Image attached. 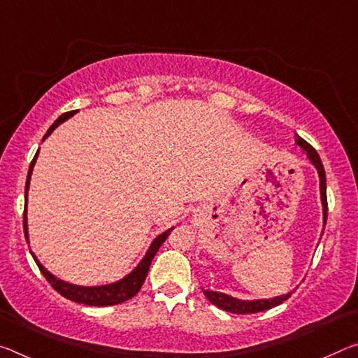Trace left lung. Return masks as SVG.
Wrapping results in <instances>:
<instances>
[{
	"label": "left lung",
	"instance_id": "1",
	"mask_svg": "<svg viewBox=\"0 0 358 358\" xmlns=\"http://www.w3.org/2000/svg\"><path fill=\"white\" fill-rule=\"evenodd\" d=\"M296 145L299 148H303V151L308 155L309 161L312 162V166L317 169V173H319L320 178V199H322V207H323V224H327V215H328V203H327V177H325V169H323V164L320 161L317 151L312 148V146L308 143V141L303 140L301 137L296 135ZM206 298L210 303L217 306V308L223 309L226 312H232V314H255V312H261V310H268L271 308H275V306L282 304L283 301H287L290 298V293L287 294H280V296H275L272 299H253V301H243V299H237L232 298L229 294L220 293V292H212V290H202Z\"/></svg>",
	"mask_w": 358,
	"mask_h": 358
}]
</instances>
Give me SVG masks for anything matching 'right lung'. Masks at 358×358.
Segmentation results:
<instances>
[{
    "label": "right lung",
    "mask_w": 358,
    "mask_h": 358,
    "mask_svg": "<svg viewBox=\"0 0 358 358\" xmlns=\"http://www.w3.org/2000/svg\"><path fill=\"white\" fill-rule=\"evenodd\" d=\"M78 111H68L64 113L57 121L52 124V126L49 127L48 134L44 135L43 140H46L50 134L54 132V129L62 124L64 121H66L68 117H71L73 115ZM39 152V150H38ZM38 152L33 157V161L30 164V169H28V175H27V185H25V212H24V231H25V239L28 242V224H27V197H28V186H30V178H31V173H33V166H35L36 162V157H38ZM173 228H170L167 231H164L162 234H159L152 243L148 248V252L145 253L143 259L140 261L137 268H135L130 274H127L124 279L117 280L115 283H108V285H100V287H81V285H73V283H68L64 282L60 279H57L54 274H50V272L44 268V266L39 263L38 258L35 257V253H31V257L35 258L36 264L39 271H41V274L46 277V280L52 285V288L55 292H59L62 296H65L66 299H71V301L79 303V304H86V306H115L119 303H124L127 301V299L134 298L135 294L140 292L141 285H143V282L146 279V275H148V271H150V266H151V261L155 258V255L157 253L159 247L162 245L164 242L170 234V231Z\"/></svg>",
    "instance_id": "1"
}]
</instances>
